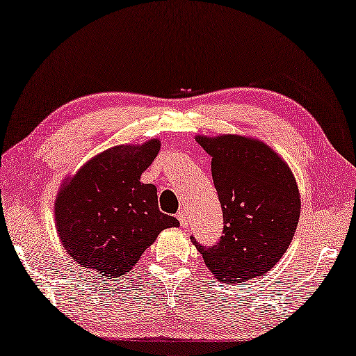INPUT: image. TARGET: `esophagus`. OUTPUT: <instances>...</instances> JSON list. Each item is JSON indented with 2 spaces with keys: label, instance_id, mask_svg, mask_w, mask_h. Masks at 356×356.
<instances>
[{
  "label": "esophagus",
  "instance_id": "esophagus-1",
  "mask_svg": "<svg viewBox=\"0 0 356 356\" xmlns=\"http://www.w3.org/2000/svg\"><path fill=\"white\" fill-rule=\"evenodd\" d=\"M177 218L179 220V225L186 227L187 225H189V217H187V212L184 209H181L177 212Z\"/></svg>",
  "mask_w": 356,
  "mask_h": 356
}]
</instances>
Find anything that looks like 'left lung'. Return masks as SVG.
<instances>
[{
  "mask_svg": "<svg viewBox=\"0 0 356 356\" xmlns=\"http://www.w3.org/2000/svg\"><path fill=\"white\" fill-rule=\"evenodd\" d=\"M212 156V179L223 211V236L197 250L213 276L243 282L277 264L296 232L300 197L285 161L261 140L238 135L197 136Z\"/></svg>",
  "mask_w": 356,
  "mask_h": 356,
  "instance_id": "8db88e82",
  "label": "left lung"
}]
</instances>
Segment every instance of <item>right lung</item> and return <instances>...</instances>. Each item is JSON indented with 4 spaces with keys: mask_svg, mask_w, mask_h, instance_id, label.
I'll use <instances>...</instances> for the list:
<instances>
[{
    "mask_svg": "<svg viewBox=\"0 0 356 356\" xmlns=\"http://www.w3.org/2000/svg\"><path fill=\"white\" fill-rule=\"evenodd\" d=\"M161 143L116 145L90 159L56 198V225L66 252L99 276L119 277L135 266L158 234L179 221L158 207L140 175Z\"/></svg>",
    "mask_w": 356,
    "mask_h": 356,
    "instance_id": "obj_1",
    "label": "right lung"
}]
</instances>
